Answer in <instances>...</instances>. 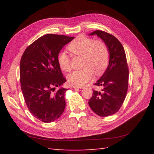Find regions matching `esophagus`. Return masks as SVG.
<instances>
[{
	"mask_svg": "<svg viewBox=\"0 0 154 154\" xmlns=\"http://www.w3.org/2000/svg\"><path fill=\"white\" fill-rule=\"evenodd\" d=\"M73 88H74V89H83L84 87H82V86H73Z\"/></svg>",
	"mask_w": 154,
	"mask_h": 154,
	"instance_id": "esophagus-1",
	"label": "esophagus"
}]
</instances>
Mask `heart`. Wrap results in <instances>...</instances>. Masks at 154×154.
<instances>
[{
    "instance_id": "1",
    "label": "heart",
    "mask_w": 154,
    "mask_h": 154,
    "mask_svg": "<svg viewBox=\"0 0 154 154\" xmlns=\"http://www.w3.org/2000/svg\"><path fill=\"white\" fill-rule=\"evenodd\" d=\"M67 50L73 57H82L81 70L74 71L68 75L69 82L75 86H81L91 80L95 73L102 75L108 67L110 53L106 44L103 41L79 35L68 45ZM57 61L63 71L71 69V58L64 51L57 54Z\"/></svg>"
}]
</instances>
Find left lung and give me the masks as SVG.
Returning a JSON list of instances; mask_svg holds the SVG:
<instances>
[{"label": "left lung", "mask_w": 154, "mask_h": 154, "mask_svg": "<svg viewBox=\"0 0 154 154\" xmlns=\"http://www.w3.org/2000/svg\"><path fill=\"white\" fill-rule=\"evenodd\" d=\"M104 41L110 53L106 70L94 85L101 91H93L89 101L91 109L100 116H109L116 113L125 99L128 88L129 70L126 53L122 44L113 35L103 30L94 31Z\"/></svg>", "instance_id": "1"}]
</instances>
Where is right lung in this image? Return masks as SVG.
Masks as SVG:
<instances>
[{"instance_id":"obj_1","label":"right lung","mask_w":154,"mask_h":154,"mask_svg":"<svg viewBox=\"0 0 154 154\" xmlns=\"http://www.w3.org/2000/svg\"><path fill=\"white\" fill-rule=\"evenodd\" d=\"M74 37L46 34L26 49L20 65V80L26 104L39 120L54 122L63 112L66 79L59 66L57 54Z\"/></svg>"}]
</instances>
